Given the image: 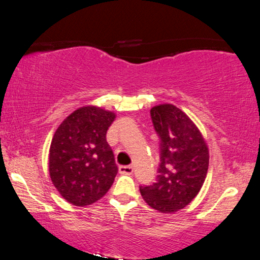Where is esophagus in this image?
<instances>
[{
  "instance_id": "esophagus-1",
  "label": "esophagus",
  "mask_w": 260,
  "mask_h": 260,
  "mask_svg": "<svg viewBox=\"0 0 260 260\" xmlns=\"http://www.w3.org/2000/svg\"><path fill=\"white\" fill-rule=\"evenodd\" d=\"M118 170L120 174H124V175H131V174L134 173V167L133 166H120Z\"/></svg>"
}]
</instances>
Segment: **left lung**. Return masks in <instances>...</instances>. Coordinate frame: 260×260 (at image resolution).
Returning <instances> with one entry per match:
<instances>
[{
	"label": "left lung",
	"mask_w": 260,
	"mask_h": 260,
	"mask_svg": "<svg viewBox=\"0 0 260 260\" xmlns=\"http://www.w3.org/2000/svg\"><path fill=\"white\" fill-rule=\"evenodd\" d=\"M150 116L159 137L158 175L140 191L151 208L175 213L200 191L208 170V147L193 120L175 105H156Z\"/></svg>",
	"instance_id": "obj_1"
}]
</instances>
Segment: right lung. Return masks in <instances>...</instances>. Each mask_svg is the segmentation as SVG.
<instances>
[{"label":"right lung","mask_w":260,"mask_h":260,"mask_svg":"<svg viewBox=\"0 0 260 260\" xmlns=\"http://www.w3.org/2000/svg\"><path fill=\"white\" fill-rule=\"evenodd\" d=\"M115 118L98 106H83L56 129L49 148V176L70 204L91 205L111 188L118 168L106 131Z\"/></svg>","instance_id":"obj_1"}]
</instances>
